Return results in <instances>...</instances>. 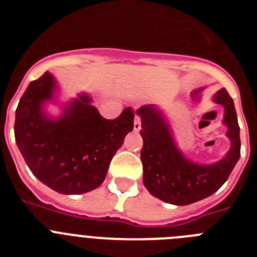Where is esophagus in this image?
<instances>
[{
	"label": "esophagus",
	"instance_id": "obj_1",
	"mask_svg": "<svg viewBox=\"0 0 257 257\" xmlns=\"http://www.w3.org/2000/svg\"><path fill=\"white\" fill-rule=\"evenodd\" d=\"M142 128V119H140L139 115H135V119H134V131H138Z\"/></svg>",
	"mask_w": 257,
	"mask_h": 257
}]
</instances>
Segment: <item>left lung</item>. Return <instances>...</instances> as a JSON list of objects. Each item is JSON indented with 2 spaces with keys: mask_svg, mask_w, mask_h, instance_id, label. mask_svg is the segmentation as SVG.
<instances>
[{
  "mask_svg": "<svg viewBox=\"0 0 257 257\" xmlns=\"http://www.w3.org/2000/svg\"><path fill=\"white\" fill-rule=\"evenodd\" d=\"M213 100L225 108L224 123L228 126L231 147L221 161L213 165H197L178 151L169 124L160 110L152 105L140 106L136 113L142 117L143 181L152 196L167 203L185 206L211 196L228 180L240 156L239 126L234 103L225 88Z\"/></svg>",
  "mask_w": 257,
  "mask_h": 257,
  "instance_id": "1",
  "label": "left lung"
}]
</instances>
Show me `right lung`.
Here are the masks:
<instances>
[{
	"label": "right lung",
	"mask_w": 257,
	"mask_h": 257,
	"mask_svg": "<svg viewBox=\"0 0 257 257\" xmlns=\"http://www.w3.org/2000/svg\"><path fill=\"white\" fill-rule=\"evenodd\" d=\"M55 81L49 72L29 83L15 114V140L31 171L61 194H81L100 185L124 136L134 128V110L126 108L105 119L81 95L52 121L42 104L52 97Z\"/></svg>",
	"instance_id": "obj_1"
}]
</instances>
